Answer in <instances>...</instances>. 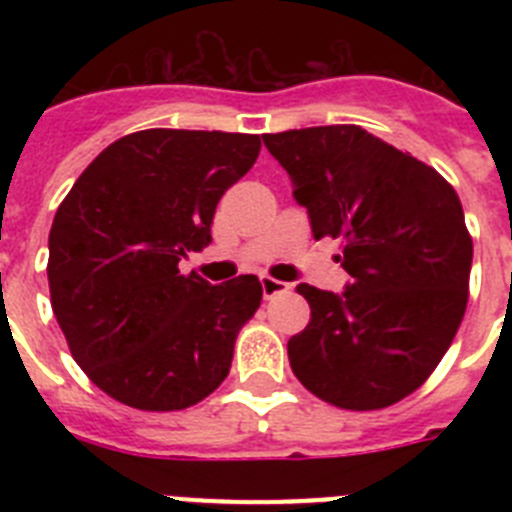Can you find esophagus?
Returning <instances> with one entry per match:
<instances>
[{
	"label": "esophagus",
	"instance_id": "obj_1",
	"mask_svg": "<svg viewBox=\"0 0 512 512\" xmlns=\"http://www.w3.org/2000/svg\"><path fill=\"white\" fill-rule=\"evenodd\" d=\"M261 292H264V300H271V297H277V295H284V292H289V284L287 282H279V279L261 277Z\"/></svg>",
	"mask_w": 512,
	"mask_h": 512
}]
</instances>
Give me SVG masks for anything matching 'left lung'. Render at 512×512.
Returning <instances> with one entry per match:
<instances>
[{"label": "left lung", "instance_id": "obj_1", "mask_svg": "<svg viewBox=\"0 0 512 512\" xmlns=\"http://www.w3.org/2000/svg\"><path fill=\"white\" fill-rule=\"evenodd\" d=\"M264 146L315 241H343L351 277L343 292L297 287L310 323L289 338V366L336 408H387L428 379L467 310L472 238L459 197L436 169L359 125L284 130Z\"/></svg>", "mask_w": 512, "mask_h": 512}]
</instances>
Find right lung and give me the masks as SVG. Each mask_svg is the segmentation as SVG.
<instances>
[{"mask_svg":"<svg viewBox=\"0 0 512 512\" xmlns=\"http://www.w3.org/2000/svg\"><path fill=\"white\" fill-rule=\"evenodd\" d=\"M259 151V135L140 130L104 148L58 207L53 315L76 364L117 402L184 410L228 377L259 279L210 284L179 264L210 246L217 202Z\"/></svg>","mask_w":512,"mask_h":512,"instance_id":"obj_1","label":"right lung"}]
</instances>
